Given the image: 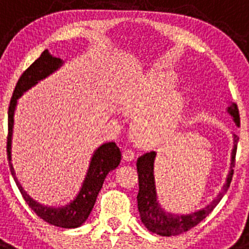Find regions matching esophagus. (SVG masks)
<instances>
[{
	"label": "esophagus",
	"instance_id": "34e87169",
	"mask_svg": "<svg viewBox=\"0 0 249 249\" xmlns=\"http://www.w3.org/2000/svg\"><path fill=\"white\" fill-rule=\"evenodd\" d=\"M135 156H136V153H135V151H133V149L127 148V149H124V151H123V160H132L133 158H135Z\"/></svg>",
	"mask_w": 249,
	"mask_h": 249
}]
</instances>
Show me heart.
I'll return each instance as SVG.
<instances>
[{"label": "heart", "mask_w": 249, "mask_h": 249, "mask_svg": "<svg viewBox=\"0 0 249 249\" xmlns=\"http://www.w3.org/2000/svg\"><path fill=\"white\" fill-rule=\"evenodd\" d=\"M175 87L172 77L156 71L123 93L126 111L140 113L135 122V133L141 143H160L175 132L183 106Z\"/></svg>", "instance_id": "1"}]
</instances>
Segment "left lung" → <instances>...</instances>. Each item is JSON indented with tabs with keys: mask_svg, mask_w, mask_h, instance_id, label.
<instances>
[{
	"mask_svg": "<svg viewBox=\"0 0 249 249\" xmlns=\"http://www.w3.org/2000/svg\"><path fill=\"white\" fill-rule=\"evenodd\" d=\"M228 112L233 117L234 122L239 126L241 117H239V111L237 105L233 103L231 107H228ZM239 137L234 136V148L232 151V163H231V172L227 177V182L223 186L222 192L217 196V198L207 206L203 210L195 212L192 214L187 215H177L171 214V213L164 212L157 203L156 199V188H155V178H153V160L156 157V152H146L144 155L138 157L137 160V173H138V195L137 203L138 211H140L141 219L146 226L148 231L153 233H157L160 236H176L179 233L187 232L191 228L196 227L199 222L203 221L207 215L210 214L214 207L219 203L226 192L228 191L232 182L233 168L236 163V153H237V143H238Z\"/></svg>",
	"mask_w": 249,
	"mask_h": 249,
	"instance_id": "8db88e82",
	"label": "left lung"
}]
</instances>
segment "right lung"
<instances>
[{
    "label": "right lung",
    "mask_w": 249,
    "mask_h": 249,
    "mask_svg": "<svg viewBox=\"0 0 249 249\" xmlns=\"http://www.w3.org/2000/svg\"><path fill=\"white\" fill-rule=\"evenodd\" d=\"M61 59L57 57L51 56L48 51H43L41 56L35 61L27 70L23 71L21 77L16 83V87L13 89L12 97H11L10 106H8V133H7V157L10 163L11 173H12L15 182L18 187L22 197L25 198L26 203L34 210V212L38 215L39 218L43 219L47 223L61 228H76L80 227L81 224L89 218V213L94 206V202L97 198L98 192L102 188L106 176L108 175L109 171L114 169L121 162V151L114 142L105 143L94 152L92 157L91 164H89L87 177L83 182L82 190L80 191L78 196L73 202L66 207L61 208H48L43 207L42 204L37 203L30 196L25 192L21 184L18 183L17 178L15 177L12 163H11V140H12V128H13V113L16 107L17 98L21 96L26 89L31 86L37 83V81L42 80L46 76L53 72L58 66L61 65Z\"/></svg>",
    "instance_id": "add662e5"
}]
</instances>
